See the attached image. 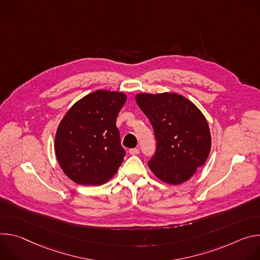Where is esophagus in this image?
Segmentation results:
<instances>
[{
    "label": "esophagus",
    "instance_id": "34e87169",
    "mask_svg": "<svg viewBox=\"0 0 260 260\" xmlns=\"http://www.w3.org/2000/svg\"><path fill=\"white\" fill-rule=\"evenodd\" d=\"M129 154L130 155H137V154H139V149H131V150H129Z\"/></svg>",
    "mask_w": 260,
    "mask_h": 260
}]
</instances>
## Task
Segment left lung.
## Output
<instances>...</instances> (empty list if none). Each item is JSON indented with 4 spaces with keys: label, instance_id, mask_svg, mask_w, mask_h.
Returning a JSON list of instances; mask_svg holds the SVG:
<instances>
[{
    "label": "left lung",
    "instance_id": "obj_1",
    "mask_svg": "<svg viewBox=\"0 0 260 260\" xmlns=\"http://www.w3.org/2000/svg\"><path fill=\"white\" fill-rule=\"evenodd\" d=\"M135 101L150 120L157 141L148 165L162 182L180 185L203 166L211 152L208 121L186 97L171 92L138 93Z\"/></svg>",
    "mask_w": 260,
    "mask_h": 260
}]
</instances>
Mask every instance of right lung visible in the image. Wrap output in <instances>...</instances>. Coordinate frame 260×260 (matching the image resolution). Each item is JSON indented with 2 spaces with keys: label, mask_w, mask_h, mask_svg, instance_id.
I'll return each instance as SVG.
<instances>
[{
  "label": "right lung",
  "mask_w": 260,
  "mask_h": 260,
  "mask_svg": "<svg viewBox=\"0 0 260 260\" xmlns=\"http://www.w3.org/2000/svg\"><path fill=\"white\" fill-rule=\"evenodd\" d=\"M127 100L123 92L98 90L76 101L57 126L54 152L74 183L100 186L121 166L125 151L115 126Z\"/></svg>",
  "instance_id": "right-lung-1"
}]
</instances>
